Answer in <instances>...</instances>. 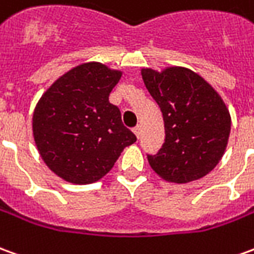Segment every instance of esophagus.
Wrapping results in <instances>:
<instances>
[{
	"mask_svg": "<svg viewBox=\"0 0 254 254\" xmlns=\"http://www.w3.org/2000/svg\"><path fill=\"white\" fill-rule=\"evenodd\" d=\"M133 132H134V134H136L137 137H140V134H141V127H140V125L134 127H133Z\"/></svg>",
	"mask_w": 254,
	"mask_h": 254,
	"instance_id": "esophagus-1",
	"label": "esophagus"
}]
</instances>
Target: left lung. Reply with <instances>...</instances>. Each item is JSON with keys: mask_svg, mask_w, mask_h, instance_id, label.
<instances>
[{"mask_svg": "<svg viewBox=\"0 0 254 254\" xmlns=\"http://www.w3.org/2000/svg\"><path fill=\"white\" fill-rule=\"evenodd\" d=\"M141 77L165 124L162 148L147 155L152 170L177 184L206 176L223 158L230 137L226 103L201 75L184 67L161 72L141 68Z\"/></svg>", "mask_w": 254, "mask_h": 254, "instance_id": "obj_1", "label": "left lung"}]
</instances>
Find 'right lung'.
I'll use <instances>...</instances> for the list:
<instances>
[{"label":"right lung","instance_id":"add662e5","mask_svg":"<svg viewBox=\"0 0 254 254\" xmlns=\"http://www.w3.org/2000/svg\"><path fill=\"white\" fill-rule=\"evenodd\" d=\"M122 72L90 62L71 68L41 96L33 134L48 168L72 184L100 180L136 141L120 109L109 102Z\"/></svg>","mask_w":254,"mask_h":254}]
</instances>
